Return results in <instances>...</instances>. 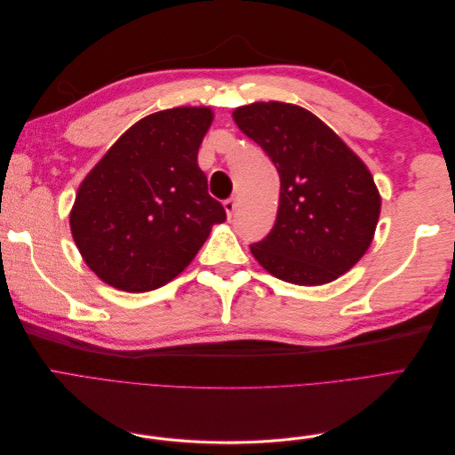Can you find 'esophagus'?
<instances>
[{
  "mask_svg": "<svg viewBox=\"0 0 455 455\" xmlns=\"http://www.w3.org/2000/svg\"><path fill=\"white\" fill-rule=\"evenodd\" d=\"M224 211H226L228 218H231L233 214H235V211H237V203H235V199H228V201L224 203Z\"/></svg>",
  "mask_w": 455,
  "mask_h": 455,
  "instance_id": "34e87169",
  "label": "esophagus"
}]
</instances>
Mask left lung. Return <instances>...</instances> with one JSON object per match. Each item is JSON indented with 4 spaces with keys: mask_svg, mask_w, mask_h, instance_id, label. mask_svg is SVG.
<instances>
[{
    "mask_svg": "<svg viewBox=\"0 0 455 455\" xmlns=\"http://www.w3.org/2000/svg\"><path fill=\"white\" fill-rule=\"evenodd\" d=\"M233 121L273 161L281 197L269 235L251 246L273 277L299 286L336 281L374 239L381 196L364 161L309 109L252 102Z\"/></svg>",
    "mask_w": 455,
    "mask_h": 455,
    "instance_id": "left-lung-1",
    "label": "left lung"
}]
</instances>
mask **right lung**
Returning <instances> with one entry per match:
<instances>
[{"mask_svg":"<svg viewBox=\"0 0 455 455\" xmlns=\"http://www.w3.org/2000/svg\"><path fill=\"white\" fill-rule=\"evenodd\" d=\"M214 112L161 109L136 121L79 184L70 229L81 258L106 284L149 292L196 258L224 206L209 196L197 154Z\"/></svg>","mask_w":455,"mask_h":455,"instance_id":"obj_1","label":"right lung"}]
</instances>
